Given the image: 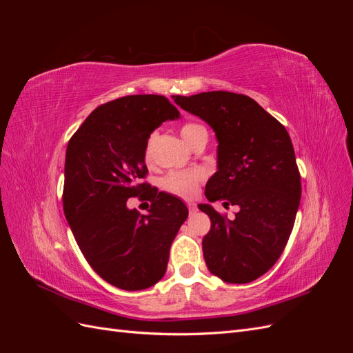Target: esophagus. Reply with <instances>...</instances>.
Wrapping results in <instances>:
<instances>
[{
    "instance_id": "1",
    "label": "esophagus",
    "mask_w": 353,
    "mask_h": 353,
    "mask_svg": "<svg viewBox=\"0 0 353 353\" xmlns=\"http://www.w3.org/2000/svg\"><path fill=\"white\" fill-rule=\"evenodd\" d=\"M187 206H188V210H190V213H194V212L197 210V206H196V203H191V201H190Z\"/></svg>"
}]
</instances>
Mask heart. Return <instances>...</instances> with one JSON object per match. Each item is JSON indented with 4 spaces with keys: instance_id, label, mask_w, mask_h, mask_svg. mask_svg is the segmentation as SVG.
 I'll use <instances>...</instances> for the list:
<instances>
[{
    "instance_id": "b5f03b06",
    "label": "heart",
    "mask_w": 353,
    "mask_h": 353,
    "mask_svg": "<svg viewBox=\"0 0 353 353\" xmlns=\"http://www.w3.org/2000/svg\"><path fill=\"white\" fill-rule=\"evenodd\" d=\"M179 132L188 145H194V143L199 141L200 138L208 137L206 128L199 125V123H185V125H183V128H181ZM154 137H156V134H152L147 140V145H145V157L147 159H148V156H150ZM203 181H205V172H203L201 169L174 170V172L168 174L163 178L162 187L170 194L183 197V199H191L196 196L199 185L203 183Z\"/></svg>"
}]
</instances>
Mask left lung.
I'll return each mask as SVG.
<instances>
[{
    "label": "left lung",
    "instance_id": "1",
    "mask_svg": "<svg viewBox=\"0 0 353 353\" xmlns=\"http://www.w3.org/2000/svg\"><path fill=\"white\" fill-rule=\"evenodd\" d=\"M172 99L215 131L218 170L208 181L206 199L239 206L236 218L227 220L210 203L199 205L212 223L201 243L208 268L225 283H250L279 261L301 203L290 135L248 95L210 91Z\"/></svg>",
    "mask_w": 353,
    "mask_h": 353
}]
</instances>
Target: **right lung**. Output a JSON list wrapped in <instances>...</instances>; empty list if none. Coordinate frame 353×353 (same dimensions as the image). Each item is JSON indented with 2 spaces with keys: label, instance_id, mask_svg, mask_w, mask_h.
<instances>
[{
  "label": "right lung",
  "instance_id": "obj_1",
  "mask_svg": "<svg viewBox=\"0 0 353 353\" xmlns=\"http://www.w3.org/2000/svg\"><path fill=\"white\" fill-rule=\"evenodd\" d=\"M179 116L163 95H126L99 105L68 144L65 216L91 268L122 290L162 280L188 216L183 200L144 183L148 137ZM138 195L152 203L148 216L127 208V199Z\"/></svg>",
  "mask_w": 353,
  "mask_h": 353
}]
</instances>
